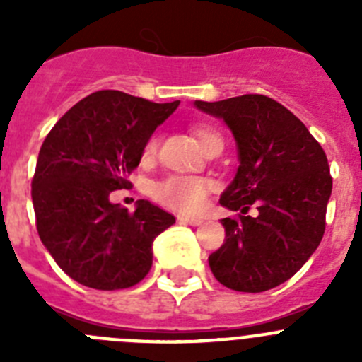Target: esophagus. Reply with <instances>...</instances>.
<instances>
[{"instance_id": "esophagus-1", "label": "esophagus", "mask_w": 362, "mask_h": 362, "mask_svg": "<svg viewBox=\"0 0 362 362\" xmlns=\"http://www.w3.org/2000/svg\"><path fill=\"white\" fill-rule=\"evenodd\" d=\"M179 223H183V225H190V226H199L203 225V219L199 217H187V216H177Z\"/></svg>"}]
</instances>
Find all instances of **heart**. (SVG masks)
<instances>
[{"label":"heart","instance_id":"1","mask_svg":"<svg viewBox=\"0 0 362 362\" xmlns=\"http://www.w3.org/2000/svg\"><path fill=\"white\" fill-rule=\"evenodd\" d=\"M194 136L197 137L201 148L206 152L214 145L223 146V136L210 124H196ZM159 145L158 134H152L141 148L143 161H150L156 156ZM210 183L197 175H168L153 185V197L168 209L181 214H192L203 206Z\"/></svg>","mask_w":362,"mask_h":362}]
</instances>
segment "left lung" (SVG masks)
Listing matches in <instances>:
<instances>
[{
    "mask_svg": "<svg viewBox=\"0 0 362 362\" xmlns=\"http://www.w3.org/2000/svg\"><path fill=\"white\" fill-rule=\"evenodd\" d=\"M196 107L223 117L238 141L235 179L219 203L225 243L210 254L214 277L235 292L276 288L308 261L325 233L332 194L328 159L305 123L276 99L245 94ZM259 214L247 216L251 204Z\"/></svg>",
    "mask_w": 362,
    "mask_h": 362,
    "instance_id": "left-lung-1",
    "label": "left lung"
}]
</instances>
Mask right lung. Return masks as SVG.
Segmentation results:
<instances>
[{"mask_svg":"<svg viewBox=\"0 0 362 362\" xmlns=\"http://www.w3.org/2000/svg\"><path fill=\"white\" fill-rule=\"evenodd\" d=\"M177 105L98 90L45 137L32 177L36 228L59 268L83 286L130 288L152 268V241L175 217L145 199L129 212L110 203V192L132 187L127 177L143 145Z\"/></svg>","mask_w":362,"mask_h":362,"instance_id":"1","label":"right lung"}]
</instances>
